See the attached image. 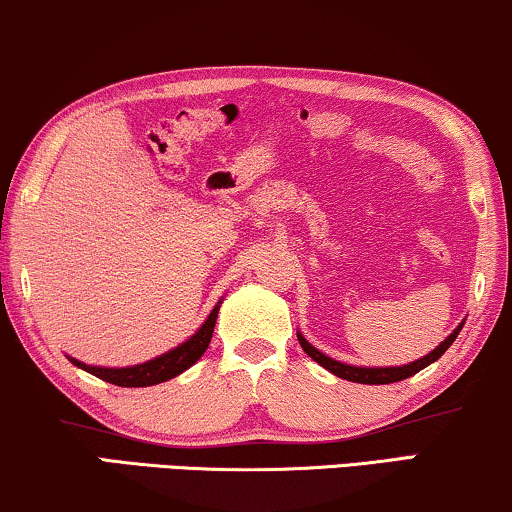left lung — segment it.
I'll return each mask as SVG.
<instances>
[{
    "mask_svg": "<svg viewBox=\"0 0 512 512\" xmlns=\"http://www.w3.org/2000/svg\"><path fill=\"white\" fill-rule=\"evenodd\" d=\"M459 331H461V326L454 333L447 335L445 342H440V345L433 349L431 354H426L424 359L412 361V363H408V366H398V368H356V366H345V363L335 361V359H331V356L321 354L319 349H314L310 342H307L300 333H298V342H300V347L305 349V354L310 356V359L317 361L319 366H324L326 370H331L333 375L342 377V380L359 382V384H391V382H401V380H405V377H412L415 373H419V370H422V368L431 366L433 361L440 359V356L447 352V347L452 345L454 338H457Z\"/></svg>",
    "mask_w": 512,
    "mask_h": 512,
    "instance_id": "obj_1",
    "label": "left lung"
}]
</instances>
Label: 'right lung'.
<instances>
[{
    "instance_id": "1",
    "label": "right lung",
    "mask_w": 512,
    "mask_h": 512,
    "mask_svg": "<svg viewBox=\"0 0 512 512\" xmlns=\"http://www.w3.org/2000/svg\"><path fill=\"white\" fill-rule=\"evenodd\" d=\"M216 314H219V305L214 307L205 324L200 326V331L191 335V340H186L184 345H179L177 349H172V352H167L163 356H156V359L139 363V366L97 368V366H86V363L76 359H72V363L86 370V373L100 377L104 382L116 384V387H151V384L167 382L172 380V377L184 373L186 368H191L193 363L205 354V349L209 347V340H212V333H214Z\"/></svg>"
}]
</instances>
